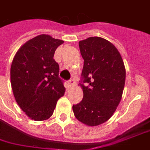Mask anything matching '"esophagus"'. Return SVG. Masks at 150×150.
<instances>
[{
  "label": "esophagus",
  "instance_id": "34e87169",
  "mask_svg": "<svg viewBox=\"0 0 150 150\" xmlns=\"http://www.w3.org/2000/svg\"><path fill=\"white\" fill-rule=\"evenodd\" d=\"M74 84H75V79H70L69 80H68V85L71 86L72 85H74Z\"/></svg>",
  "mask_w": 150,
  "mask_h": 150
}]
</instances>
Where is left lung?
I'll list each match as a JSON object with an SVG mask.
<instances>
[{
    "label": "left lung",
    "mask_w": 150,
    "mask_h": 150,
    "mask_svg": "<svg viewBox=\"0 0 150 150\" xmlns=\"http://www.w3.org/2000/svg\"><path fill=\"white\" fill-rule=\"evenodd\" d=\"M79 46L84 60L79 83L83 98L72 109L79 122L98 126L111 117L120 103L126 69L119 52L105 39L89 37Z\"/></svg>",
    "instance_id": "1"
}]
</instances>
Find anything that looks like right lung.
I'll use <instances>...</instances> for the list:
<instances>
[{
    "label": "right lung",
    "instance_id": "add662e5",
    "mask_svg": "<svg viewBox=\"0 0 150 150\" xmlns=\"http://www.w3.org/2000/svg\"><path fill=\"white\" fill-rule=\"evenodd\" d=\"M63 43L49 35H37L26 42L13 58L10 70L13 95L22 110L35 121L49 118L64 95L59 67L53 59Z\"/></svg>",
    "mask_w": 150,
    "mask_h": 150
}]
</instances>
